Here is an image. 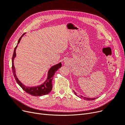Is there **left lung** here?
<instances>
[{
  "label": "left lung",
  "instance_id": "1",
  "mask_svg": "<svg viewBox=\"0 0 125 125\" xmlns=\"http://www.w3.org/2000/svg\"><path fill=\"white\" fill-rule=\"evenodd\" d=\"M73 92L74 93V94H75V95H77V96H78V97H80V98H82V99H84V100H86V101H91V100H95V98H88V97H84V96H82V95H78V94L76 93V92H75L73 90Z\"/></svg>",
  "mask_w": 125,
  "mask_h": 125
}]
</instances>
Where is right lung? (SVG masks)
<instances>
[{
	"mask_svg": "<svg viewBox=\"0 0 125 125\" xmlns=\"http://www.w3.org/2000/svg\"><path fill=\"white\" fill-rule=\"evenodd\" d=\"M24 34L25 33L23 34L20 37V38L19 39V40L18 42L17 45L16 46V47H15L14 50L12 58V69L13 75L17 82L18 83V84L21 87L22 89L27 93L31 94V95L34 96H40L46 95V94L50 93L52 90V78H53V76L54 75L56 71H57V70L62 67V63L60 62L58 64H57L56 65L52 66L51 68L49 69L48 71V73H47V78L46 79V81H45L43 83L41 84V85H39L35 86H28L23 84L19 80L18 78L17 77L16 74V69H15V67L14 66L13 62H14V59L15 57H16V51L17 47L18 46V45L20 43L21 38L23 37V36Z\"/></svg>",
	"mask_w": 125,
	"mask_h": 125,
	"instance_id": "right-lung-1",
	"label": "right lung"
}]
</instances>
